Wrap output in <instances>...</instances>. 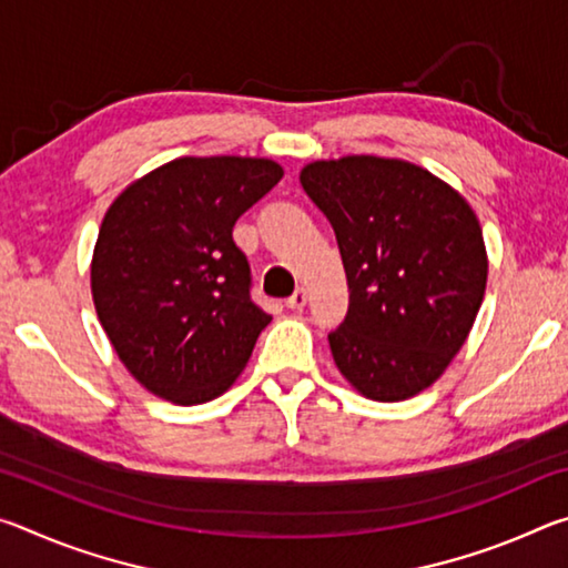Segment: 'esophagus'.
Listing matches in <instances>:
<instances>
[{
  "instance_id": "1",
  "label": "esophagus",
  "mask_w": 568,
  "mask_h": 568,
  "mask_svg": "<svg viewBox=\"0 0 568 568\" xmlns=\"http://www.w3.org/2000/svg\"><path fill=\"white\" fill-rule=\"evenodd\" d=\"M305 303H307V291H305V287H297V291L285 301V305L291 307V311H303Z\"/></svg>"
}]
</instances>
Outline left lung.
Wrapping results in <instances>:
<instances>
[{
	"label": "left lung",
	"instance_id": "left-lung-1",
	"mask_svg": "<svg viewBox=\"0 0 568 568\" xmlns=\"http://www.w3.org/2000/svg\"><path fill=\"white\" fill-rule=\"evenodd\" d=\"M301 185L338 237L348 315L328 335L341 376L361 396L398 403L444 376L466 343L488 281L468 200L398 158L313 160Z\"/></svg>",
	"mask_w": 568,
	"mask_h": 568
}]
</instances>
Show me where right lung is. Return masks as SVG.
<instances>
[{"instance_id":"right-lung-1","label":"right lung","mask_w":568,"mask_h":568,"mask_svg":"<svg viewBox=\"0 0 568 568\" xmlns=\"http://www.w3.org/2000/svg\"><path fill=\"white\" fill-rule=\"evenodd\" d=\"M281 178L267 158H178L112 200L90 263L92 303L118 358L152 396L197 406L245 371L273 318L250 301L233 225Z\"/></svg>"}]
</instances>
